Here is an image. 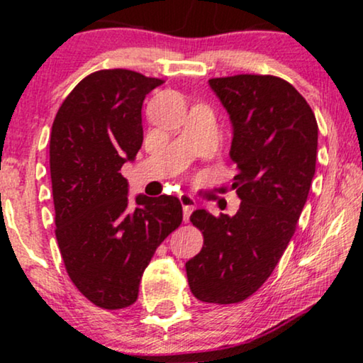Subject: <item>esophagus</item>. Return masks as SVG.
Masks as SVG:
<instances>
[{"mask_svg": "<svg viewBox=\"0 0 363 363\" xmlns=\"http://www.w3.org/2000/svg\"><path fill=\"white\" fill-rule=\"evenodd\" d=\"M178 198H180V203L183 206V220L188 221L190 220L193 210H195V206H196L195 198H193L191 195H188V193H180Z\"/></svg>", "mask_w": 363, "mask_h": 363, "instance_id": "esophagus-1", "label": "esophagus"}]
</instances>
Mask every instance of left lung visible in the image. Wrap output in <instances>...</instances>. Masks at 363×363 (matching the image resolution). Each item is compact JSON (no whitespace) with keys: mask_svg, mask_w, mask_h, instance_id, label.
Masks as SVG:
<instances>
[{"mask_svg":"<svg viewBox=\"0 0 363 363\" xmlns=\"http://www.w3.org/2000/svg\"><path fill=\"white\" fill-rule=\"evenodd\" d=\"M208 84L233 125V188L241 205L235 216L193 211L205 242L185 267L198 301L235 304L264 284L294 236L315 173L319 128L284 79L240 74Z\"/></svg>","mask_w":363,"mask_h":363,"instance_id":"left-lung-1","label":"left lung"}]
</instances>
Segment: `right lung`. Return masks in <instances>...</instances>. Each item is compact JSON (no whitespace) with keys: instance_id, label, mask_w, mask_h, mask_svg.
<instances>
[{"instance_id":"right-lung-1","label":"right lung","mask_w":363,"mask_h":363,"mask_svg":"<svg viewBox=\"0 0 363 363\" xmlns=\"http://www.w3.org/2000/svg\"><path fill=\"white\" fill-rule=\"evenodd\" d=\"M162 79L127 69L84 77L59 107L49 140L56 238L74 286L102 309L138 297L143 271L183 220L177 196L128 201L123 163L143 142L142 106Z\"/></svg>"}]
</instances>
